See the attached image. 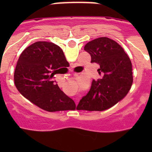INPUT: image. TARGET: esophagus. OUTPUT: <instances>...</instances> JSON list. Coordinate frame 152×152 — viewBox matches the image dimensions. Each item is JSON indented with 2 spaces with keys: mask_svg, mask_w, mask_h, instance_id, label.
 I'll return each instance as SVG.
<instances>
[{
  "mask_svg": "<svg viewBox=\"0 0 152 152\" xmlns=\"http://www.w3.org/2000/svg\"><path fill=\"white\" fill-rule=\"evenodd\" d=\"M71 72H72V70H71Z\"/></svg>",
  "mask_w": 152,
  "mask_h": 152,
  "instance_id": "1",
  "label": "esophagus"
}]
</instances>
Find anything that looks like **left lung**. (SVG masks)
Segmentation results:
<instances>
[{
  "label": "left lung",
  "instance_id": "8db88e82",
  "mask_svg": "<svg viewBox=\"0 0 152 152\" xmlns=\"http://www.w3.org/2000/svg\"><path fill=\"white\" fill-rule=\"evenodd\" d=\"M84 50L91 56V63L100 65V78L93 80L87 95L80 100L77 110L102 111L121 100L133 81L130 58L119 44L107 37L89 42Z\"/></svg>",
  "mask_w": 152,
  "mask_h": 152
}]
</instances>
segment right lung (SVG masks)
<instances>
[{"instance_id":"right-lung-1","label":"right lung","mask_w":152,"mask_h":152,"mask_svg":"<svg viewBox=\"0 0 152 152\" xmlns=\"http://www.w3.org/2000/svg\"><path fill=\"white\" fill-rule=\"evenodd\" d=\"M62 49L50 42H36L24 49L14 72L16 88L35 105L49 112L73 110L75 103L60 90L54 75L65 60ZM67 61V60H66ZM61 69V68H60Z\"/></svg>"}]
</instances>
